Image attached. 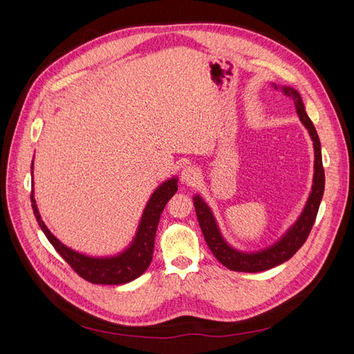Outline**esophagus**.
I'll use <instances>...</instances> for the list:
<instances>
[{"label":"esophagus","mask_w":354,"mask_h":354,"mask_svg":"<svg viewBox=\"0 0 354 354\" xmlns=\"http://www.w3.org/2000/svg\"><path fill=\"white\" fill-rule=\"evenodd\" d=\"M198 177H199V169L196 167H194V165H186L183 169H181V173H180L181 183H185V185L195 183V181L198 180Z\"/></svg>","instance_id":"1"}]
</instances>
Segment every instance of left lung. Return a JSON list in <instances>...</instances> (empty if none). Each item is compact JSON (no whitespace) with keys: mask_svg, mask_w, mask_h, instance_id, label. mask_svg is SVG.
I'll use <instances>...</instances> for the list:
<instances>
[{"mask_svg":"<svg viewBox=\"0 0 354 354\" xmlns=\"http://www.w3.org/2000/svg\"><path fill=\"white\" fill-rule=\"evenodd\" d=\"M272 85L274 90H281L285 95H288V97L294 102L299 121H301V124L307 128L310 138H312L313 149H315L313 185H312V190H310L308 194L306 205L301 214H299L298 218L295 220V223L291 224V226L288 227V230L276 242L259 251H241L238 248H234V246H232L226 239H224L223 233L218 227V223L216 220V216H214V212L207 203V201L203 199L199 194L194 196V205L198 216V221L208 248L224 267H227L229 270H234V272L255 273V272L269 270L272 267L279 266L291 259V257L301 248L303 243L306 242L308 233L315 224L320 201L324 198L325 173H324V165H322V149H320V142H319V136L316 133V128L306 113L301 95H299V93L295 88L288 87V85H276V84H272Z\"/></svg>","mask_w":354,"mask_h":354,"instance_id":"left-lung-1","label":"left lung"}]
</instances>
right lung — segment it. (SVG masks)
<instances>
[{
    "label": "right lung",
    "mask_w": 354,
    "mask_h": 354,
    "mask_svg": "<svg viewBox=\"0 0 354 354\" xmlns=\"http://www.w3.org/2000/svg\"><path fill=\"white\" fill-rule=\"evenodd\" d=\"M30 203L41 230L44 232L50 243L55 246V250L63 257V260H65L81 277H84L85 281L100 285H122L137 279L138 276H142L147 270V267L151 266L152 261L155 248V234L160 214H162L167 202L171 199V196H174L178 189V178L176 176L162 181V183L153 190V194L149 198L143 209L140 221H138L133 241L128 243L122 251L103 257L87 255L77 250H72L71 246L60 242L55 234L50 232V229L46 226V223L41 218V214L35 202L34 159H32L30 165Z\"/></svg>",
    "instance_id": "right-lung-1"
}]
</instances>
